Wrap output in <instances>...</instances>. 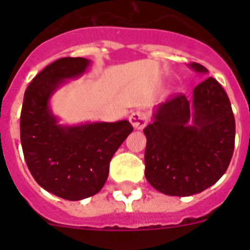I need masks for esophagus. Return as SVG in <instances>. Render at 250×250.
<instances>
[{"label":"esophagus","instance_id":"34e87169","mask_svg":"<svg viewBox=\"0 0 250 250\" xmlns=\"http://www.w3.org/2000/svg\"><path fill=\"white\" fill-rule=\"evenodd\" d=\"M130 123L135 130H143L147 124V115L144 111H134L129 118Z\"/></svg>","mask_w":250,"mask_h":250}]
</instances>
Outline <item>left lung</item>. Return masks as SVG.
Masks as SVG:
<instances>
[{"label":"left lung","instance_id":"obj_1","mask_svg":"<svg viewBox=\"0 0 250 250\" xmlns=\"http://www.w3.org/2000/svg\"><path fill=\"white\" fill-rule=\"evenodd\" d=\"M189 67L208 74L200 63ZM144 134L149 184L165 195L202 193L222 178L233 156L235 120L228 95L208 77L194 89L191 100L178 95L156 106Z\"/></svg>","mask_w":250,"mask_h":250}]
</instances>
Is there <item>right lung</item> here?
Listing matches in <instances>:
<instances>
[{
    "instance_id": "add662e5",
    "label": "right lung",
    "mask_w": 250,
    "mask_h": 250,
    "mask_svg": "<svg viewBox=\"0 0 250 250\" xmlns=\"http://www.w3.org/2000/svg\"><path fill=\"white\" fill-rule=\"evenodd\" d=\"M90 66L83 57H63L31 81L22 104L20 131L26 164L40 187L66 200L98 194L109 175L110 160L132 131L127 120L61 125L51 96Z\"/></svg>"
}]
</instances>
